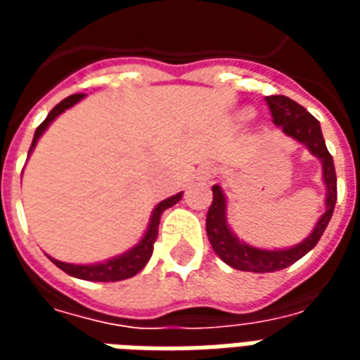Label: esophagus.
<instances>
[{
	"label": "esophagus",
	"mask_w": 360,
	"mask_h": 360,
	"mask_svg": "<svg viewBox=\"0 0 360 360\" xmlns=\"http://www.w3.org/2000/svg\"><path fill=\"white\" fill-rule=\"evenodd\" d=\"M210 175H212V167L204 165V167H200V172H198V179H208Z\"/></svg>",
	"instance_id": "1"
}]
</instances>
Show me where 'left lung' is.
I'll list each match as a JSON object with an SVG mask.
<instances>
[{"label": "left lung", "instance_id": "8db88e82", "mask_svg": "<svg viewBox=\"0 0 360 360\" xmlns=\"http://www.w3.org/2000/svg\"><path fill=\"white\" fill-rule=\"evenodd\" d=\"M266 102L271 111L274 125H278L285 136L307 146L310 154L320 160L322 181L326 187V210L318 218L316 226L312 227L309 237H304L301 243L287 247V249H258L233 233V229L229 227V221H227L226 193L219 185H214L212 187L214 198H212L210 210L206 216V233L210 239L212 249L227 266H231L235 270L257 271V274L283 270L287 266L295 264L309 250L314 249L332 219L335 200H338V179H335L333 158L326 148L318 119L310 115L301 103H297L287 96H266Z\"/></svg>", "mask_w": 360, "mask_h": 360}]
</instances>
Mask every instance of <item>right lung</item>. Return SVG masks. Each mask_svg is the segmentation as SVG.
<instances>
[{"mask_svg": "<svg viewBox=\"0 0 360 360\" xmlns=\"http://www.w3.org/2000/svg\"><path fill=\"white\" fill-rule=\"evenodd\" d=\"M84 98V94H71L67 96L65 100L53 108V110L48 113V117L44 119L40 127L36 129L34 139H32V144H30V150H28V156L32 154V150L36 148L38 144V139L46 133V129L51 125V121L56 117H59L61 113L69 108H73L75 103H79ZM183 198V193H177V195L165 198L160 204H156V208L152 210V216H150L148 227L146 231L141 237V241L136 243L134 247H131L129 250H125L123 255H117V257H111L103 262H94V264H69V262H61V260H56V258L48 257L58 266L59 270H63L69 276L79 279H86V281H121V279H129L136 276L139 271L148 264L150 257H152V250H154V243H156L158 237V226H160V218L162 214L167 208H172L173 204H177Z\"/></svg>", "mask_w": 360, "mask_h": 360, "instance_id": "add662e5", "label": "right lung"}]
</instances>
